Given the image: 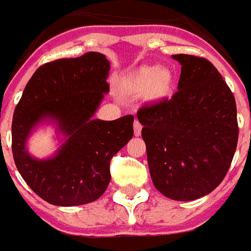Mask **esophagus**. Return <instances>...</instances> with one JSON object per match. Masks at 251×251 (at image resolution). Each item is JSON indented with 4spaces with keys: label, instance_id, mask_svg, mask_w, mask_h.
<instances>
[{
    "label": "esophagus",
    "instance_id": "34e87169",
    "mask_svg": "<svg viewBox=\"0 0 251 251\" xmlns=\"http://www.w3.org/2000/svg\"><path fill=\"white\" fill-rule=\"evenodd\" d=\"M133 129H134V134H136V136H140V134H141L142 125H141V124H140V121H138V120L134 121V125H133Z\"/></svg>",
    "mask_w": 251,
    "mask_h": 251
}]
</instances>
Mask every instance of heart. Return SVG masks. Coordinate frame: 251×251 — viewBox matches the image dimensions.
Masks as SVG:
<instances>
[{
  "label": "heart",
  "mask_w": 251,
  "mask_h": 251,
  "mask_svg": "<svg viewBox=\"0 0 251 251\" xmlns=\"http://www.w3.org/2000/svg\"><path fill=\"white\" fill-rule=\"evenodd\" d=\"M174 83L172 72L157 66L142 67L133 77V88L137 93H147L152 99H161L171 93Z\"/></svg>",
  "instance_id": "heart-1"
}]
</instances>
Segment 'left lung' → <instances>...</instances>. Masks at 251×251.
Instances as JSON below:
<instances>
[{
  "mask_svg": "<svg viewBox=\"0 0 251 251\" xmlns=\"http://www.w3.org/2000/svg\"><path fill=\"white\" fill-rule=\"evenodd\" d=\"M181 66L171 99L142 106L137 118L154 187L189 201L221 184L238 142L237 104L222 75L204 57L174 55Z\"/></svg>",
  "mask_w": 251,
  "mask_h": 251,
  "instance_id": "1",
  "label": "left lung"
}]
</instances>
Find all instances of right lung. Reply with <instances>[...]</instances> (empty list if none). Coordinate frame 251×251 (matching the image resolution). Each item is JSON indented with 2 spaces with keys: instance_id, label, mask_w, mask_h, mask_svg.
<instances>
[{
  "instance_id": "1",
  "label": "right lung",
  "mask_w": 251,
  "mask_h": 251,
  "mask_svg": "<svg viewBox=\"0 0 251 251\" xmlns=\"http://www.w3.org/2000/svg\"><path fill=\"white\" fill-rule=\"evenodd\" d=\"M110 62L99 52L59 59L37 68L25 86L12 122L16 167L32 191L53 205L72 207L100 198L111 179L110 160L133 137V115L94 120L109 93ZM52 123L63 137L48 159L33 158L27 138Z\"/></svg>"
}]
</instances>
